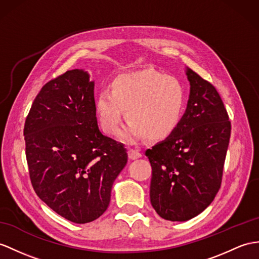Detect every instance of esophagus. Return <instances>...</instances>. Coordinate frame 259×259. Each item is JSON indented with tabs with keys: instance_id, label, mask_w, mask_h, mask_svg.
Returning a JSON list of instances; mask_svg holds the SVG:
<instances>
[{
	"instance_id": "obj_1",
	"label": "esophagus",
	"mask_w": 259,
	"mask_h": 259,
	"mask_svg": "<svg viewBox=\"0 0 259 259\" xmlns=\"http://www.w3.org/2000/svg\"><path fill=\"white\" fill-rule=\"evenodd\" d=\"M128 157L131 159H137L140 158V157L142 156V154L140 153V151L136 150V149H133V148H128Z\"/></svg>"
}]
</instances>
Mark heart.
I'll list each match as a JSON object with an SVG mask.
<instances>
[{
	"label": "heart",
	"mask_w": 259,
	"mask_h": 259,
	"mask_svg": "<svg viewBox=\"0 0 259 259\" xmlns=\"http://www.w3.org/2000/svg\"><path fill=\"white\" fill-rule=\"evenodd\" d=\"M185 104V88L177 78L146 69L118 75L111 90L99 92L94 108L105 134L117 133L125 111L128 125L122 133L124 140L143 135L148 141H159L178 127Z\"/></svg>",
	"instance_id": "obj_1"
}]
</instances>
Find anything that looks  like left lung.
I'll return each instance as SVG.
<instances>
[{
	"label": "left lung",
	"mask_w": 259,
	"mask_h": 259,
	"mask_svg": "<svg viewBox=\"0 0 259 259\" xmlns=\"http://www.w3.org/2000/svg\"><path fill=\"white\" fill-rule=\"evenodd\" d=\"M187 77L190 96L178 127L145 151L153 170L151 205L160 218L179 222L197 217L215 198L231 137L215 88L189 68Z\"/></svg>",
	"instance_id": "obj_1"
}]
</instances>
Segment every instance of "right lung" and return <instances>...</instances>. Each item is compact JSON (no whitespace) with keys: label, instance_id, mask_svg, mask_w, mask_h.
Returning <instances> with one entry per match:
<instances>
[{"label":"right lung","instance_id":"obj_1","mask_svg":"<svg viewBox=\"0 0 259 259\" xmlns=\"http://www.w3.org/2000/svg\"><path fill=\"white\" fill-rule=\"evenodd\" d=\"M94 103V82L73 69L41 88L24 126L36 194L78 224L108 209L113 182L127 162L124 144L100 132Z\"/></svg>","mask_w":259,"mask_h":259}]
</instances>
